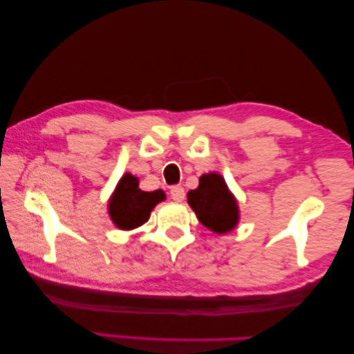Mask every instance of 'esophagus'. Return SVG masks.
Instances as JSON below:
<instances>
[{"label":"esophagus","instance_id":"obj_1","mask_svg":"<svg viewBox=\"0 0 354 354\" xmlns=\"http://www.w3.org/2000/svg\"><path fill=\"white\" fill-rule=\"evenodd\" d=\"M171 198L176 202H182L185 199V189L182 187H172L169 191Z\"/></svg>","mask_w":354,"mask_h":354}]
</instances>
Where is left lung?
<instances>
[{"label":"left lung","mask_w":354,"mask_h":354,"mask_svg":"<svg viewBox=\"0 0 354 354\" xmlns=\"http://www.w3.org/2000/svg\"><path fill=\"white\" fill-rule=\"evenodd\" d=\"M188 204L199 221L216 234H225L239 223V207L219 174H205L199 187L188 193Z\"/></svg>","instance_id":"obj_1"}]
</instances>
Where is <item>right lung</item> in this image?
<instances>
[{
    "label": "right lung",
    "mask_w": 354,
    "mask_h": 354,
    "mask_svg": "<svg viewBox=\"0 0 354 354\" xmlns=\"http://www.w3.org/2000/svg\"><path fill=\"white\" fill-rule=\"evenodd\" d=\"M163 199V191H142L138 178L125 174L109 201V216L119 229H135L147 221L152 208Z\"/></svg>",
    "instance_id": "obj_1"
}]
</instances>
